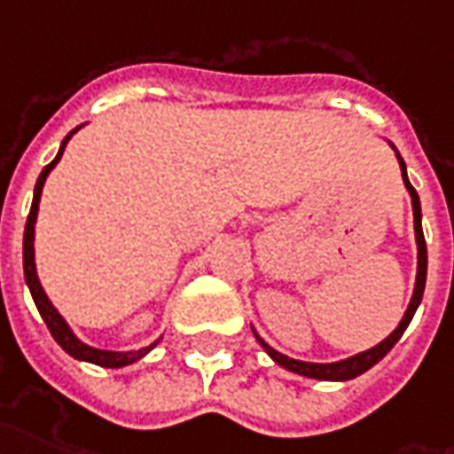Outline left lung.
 <instances>
[{
	"instance_id": "left-lung-1",
	"label": "left lung",
	"mask_w": 454,
	"mask_h": 454,
	"mask_svg": "<svg viewBox=\"0 0 454 454\" xmlns=\"http://www.w3.org/2000/svg\"><path fill=\"white\" fill-rule=\"evenodd\" d=\"M397 159H399V166H402V177H404L406 190H409V194H411V207H414L416 245H419V274H416V288H414V295H411V303H409V308H406V312H404V317H402V322H399L397 330L392 332V334H389L385 341H380L378 347L368 348V351H364V354L351 356V358H347V361H339V364H305V361H295V358H288V356L274 351V348H271L270 344L264 341V339L254 334V337H257V341H260L262 347H264V351H267V354H270L278 365H284L286 371L298 372V375H305V378H317V380H351V378H356V375H361V372H365L368 368H372V365L378 364V361H382V358L389 354V348L397 344L399 337L404 334V330L409 327V322H411V317H414L416 308H419L421 298H424L428 254H426V238H424V228H421V201H419V194H416V190L411 187V183H409V177H406L404 160H402V156H397Z\"/></svg>"
}]
</instances>
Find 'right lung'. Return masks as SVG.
<instances>
[{
	"label": "right lung",
	"mask_w": 454,
	"mask_h": 454,
	"mask_svg": "<svg viewBox=\"0 0 454 454\" xmlns=\"http://www.w3.org/2000/svg\"><path fill=\"white\" fill-rule=\"evenodd\" d=\"M76 129H79V127H76ZM76 129H74V132H76ZM74 132L67 134L65 142H62V146H59L57 159L43 168L38 183H35L33 204H30V214H28V218H26V231H23V274H26V284H28V288H30V295H33V301H35V305H38L40 317L45 320L50 334L55 337L57 344L65 348L67 354L74 356V358H79V361H89V364L103 365V368H122V365L134 364V361H139L142 356L149 354L151 348L156 347L159 341H153L151 347H144V348H139V351H127V354H117V351H100V348L86 347L83 341H79V339L74 337L72 330L67 327V322L62 320V315H59V312L52 308V303L48 301V295H45V291H43V286H40L38 274H35V260H33V226H35V216H38L40 192H43V184H45V177H48V173L57 166V160L62 159L67 142L72 139Z\"/></svg>",
	"instance_id": "right-lung-1"
}]
</instances>
